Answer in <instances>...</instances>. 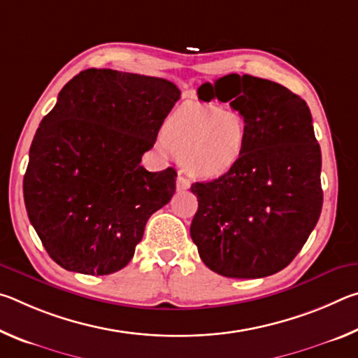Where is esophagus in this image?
Instances as JSON below:
<instances>
[{
	"instance_id": "34e87169",
	"label": "esophagus",
	"mask_w": 358,
	"mask_h": 358,
	"mask_svg": "<svg viewBox=\"0 0 358 358\" xmlns=\"http://www.w3.org/2000/svg\"><path fill=\"white\" fill-rule=\"evenodd\" d=\"M189 186H191L189 180L185 178L183 175H178V178H177V191H186V189H189Z\"/></svg>"
}]
</instances>
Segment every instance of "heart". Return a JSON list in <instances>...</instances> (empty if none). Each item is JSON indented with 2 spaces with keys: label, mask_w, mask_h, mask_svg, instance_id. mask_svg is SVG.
<instances>
[{
  "label": "heart",
  "mask_w": 358,
  "mask_h": 358,
  "mask_svg": "<svg viewBox=\"0 0 358 358\" xmlns=\"http://www.w3.org/2000/svg\"><path fill=\"white\" fill-rule=\"evenodd\" d=\"M161 137L192 175L211 180L234 171L243 159L250 124L237 110L186 104L166 120Z\"/></svg>",
  "instance_id": "1"
}]
</instances>
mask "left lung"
Returning <instances> with one entry per match:
<instances>
[{
	"label": "left lung",
	"instance_id": "8db88e82",
	"mask_svg": "<svg viewBox=\"0 0 358 358\" xmlns=\"http://www.w3.org/2000/svg\"><path fill=\"white\" fill-rule=\"evenodd\" d=\"M197 94L243 113L250 143L234 171L191 186L199 202L191 238L217 275H275L300 252L322 210V157L310 108L282 85L248 74L203 83Z\"/></svg>",
	"mask_w": 358,
	"mask_h": 358
}]
</instances>
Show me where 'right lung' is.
Returning <instances> with one entry per match:
<instances>
[{"mask_svg":"<svg viewBox=\"0 0 358 358\" xmlns=\"http://www.w3.org/2000/svg\"><path fill=\"white\" fill-rule=\"evenodd\" d=\"M180 94L166 78L87 69L42 118L23 197L45 251L64 270L101 276L124 268L148 217L171 202L177 172H148L141 161Z\"/></svg>","mask_w":358,"mask_h":358,"instance_id":"obj_1","label":"right lung"}]
</instances>
